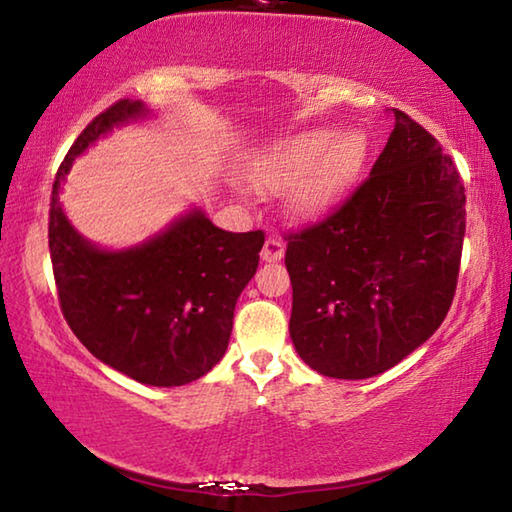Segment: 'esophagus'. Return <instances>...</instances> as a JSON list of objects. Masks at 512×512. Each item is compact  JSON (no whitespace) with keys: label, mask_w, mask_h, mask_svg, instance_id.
Segmentation results:
<instances>
[{"label":"esophagus","mask_w":512,"mask_h":512,"mask_svg":"<svg viewBox=\"0 0 512 512\" xmlns=\"http://www.w3.org/2000/svg\"><path fill=\"white\" fill-rule=\"evenodd\" d=\"M284 257V241L280 237H268L262 248L264 262H280Z\"/></svg>","instance_id":"esophagus-1"}]
</instances>
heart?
<instances>
[{
	"instance_id": "1",
	"label": "heart",
	"mask_w": 512,
	"mask_h": 512,
	"mask_svg": "<svg viewBox=\"0 0 512 512\" xmlns=\"http://www.w3.org/2000/svg\"><path fill=\"white\" fill-rule=\"evenodd\" d=\"M368 160V140L359 131L334 135L327 128L284 137L250 162V183L262 192L291 189L289 210L316 219L348 192Z\"/></svg>"
}]
</instances>
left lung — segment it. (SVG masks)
I'll list each match as a JSON object with an SVG mask.
<instances>
[{"mask_svg":"<svg viewBox=\"0 0 512 512\" xmlns=\"http://www.w3.org/2000/svg\"><path fill=\"white\" fill-rule=\"evenodd\" d=\"M370 176L287 244L289 334L309 368L381 375L420 348L452 307L465 237V187L436 137L395 110Z\"/></svg>","mask_w":512,"mask_h":512,"instance_id":"1","label":"left lung"}]
</instances>
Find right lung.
<instances>
[{"label": "right lung", "mask_w": 512, "mask_h": 512, "mask_svg": "<svg viewBox=\"0 0 512 512\" xmlns=\"http://www.w3.org/2000/svg\"><path fill=\"white\" fill-rule=\"evenodd\" d=\"M146 115L142 101L121 99L76 137L51 189L49 253L60 311L94 357L140 384L183 386L228 350L237 298L257 271L264 232H225L192 210L128 250L83 239L58 198L74 158Z\"/></svg>", "instance_id": "right-lung-1"}]
</instances>
